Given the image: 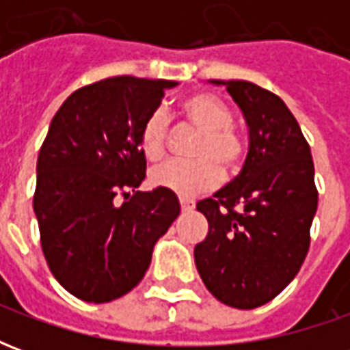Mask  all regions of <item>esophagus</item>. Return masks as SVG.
Listing matches in <instances>:
<instances>
[{
    "label": "esophagus",
    "mask_w": 350,
    "mask_h": 350,
    "mask_svg": "<svg viewBox=\"0 0 350 350\" xmlns=\"http://www.w3.org/2000/svg\"><path fill=\"white\" fill-rule=\"evenodd\" d=\"M180 206H182V212H193L195 210V200H191V198H180Z\"/></svg>",
    "instance_id": "1"
}]
</instances>
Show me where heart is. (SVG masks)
I'll return each instance as SVG.
<instances>
[{
    "instance_id": "1",
    "label": "heart",
    "mask_w": 350,
    "mask_h": 350,
    "mask_svg": "<svg viewBox=\"0 0 350 350\" xmlns=\"http://www.w3.org/2000/svg\"><path fill=\"white\" fill-rule=\"evenodd\" d=\"M183 116L202 133L193 157L197 161H170L153 170L150 182L155 187L172 191L180 197H193L217 187L223 172H234L243 155V144L232 125L230 108L210 93H191L182 100ZM168 118L155 110L140 131V148L150 161H161L167 152Z\"/></svg>"
}]
</instances>
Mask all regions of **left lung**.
Listing matches in <instances>:
<instances>
[{
  "instance_id": "8db88e82",
  "label": "left lung",
  "mask_w": 350,
  "mask_h": 350,
  "mask_svg": "<svg viewBox=\"0 0 350 350\" xmlns=\"http://www.w3.org/2000/svg\"><path fill=\"white\" fill-rule=\"evenodd\" d=\"M225 86L250 129L240 176L197 210L208 236L195 245L206 288L223 304L253 309L273 300L300 271L319 202L308 140L275 93L245 80Z\"/></svg>"
}]
</instances>
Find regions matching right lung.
<instances>
[{
    "label": "right lung",
    "instance_id": "add662e5",
    "mask_svg": "<svg viewBox=\"0 0 350 350\" xmlns=\"http://www.w3.org/2000/svg\"><path fill=\"white\" fill-rule=\"evenodd\" d=\"M174 86L135 77L100 80L71 93L50 122L33 210L50 271L80 300L105 304L133 291L153 245L180 215L172 191H137L146 178L140 131Z\"/></svg>",
    "mask_w": 350,
    "mask_h": 350
}]
</instances>
